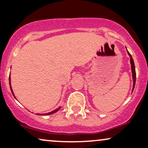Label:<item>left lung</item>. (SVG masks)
<instances>
[{
  "label": "left lung",
  "instance_id": "left-lung-1",
  "mask_svg": "<svg viewBox=\"0 0 148 148\" xmlns=\"http://www.w3.org/2000/svg\"><path fill=\"white\" fill-rule=\"evenodd\" d=\"M127 53H128L129 56H130V62H131V71H132V75H133V90H132V92L133 90H134L135 86V81H136V73H135V64H134V61H133V59L131 56V54L129 53L128 50L127 49Z\"/></svg>",
  "mask_w": 148,
  "mask_h": 148
}]
</instances>
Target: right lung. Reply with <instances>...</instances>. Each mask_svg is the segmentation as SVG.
<instances>
[{
	"label": "right lung",
	"instance_id": "obj_1",
	"mask_svg": "<svg viewBox=\"0 0 148 148\" xmlns=\"http://www.w3.org/2000/svg\"><path fill=\"white\" fill-rule=\"evenodd\" d=\"M9 85H10V88H11V92H12V94H13V96L15 97V95H14V93H13V90H12V88H11V77H10V75H9ZM60 109V108H57V109H55V110H54L53 111H52V112H48V113H45V114H43L44 115H49V114H53V113H55L56 112H57V111L59 110ZM40 115H42V114H40Z\"/></svg>",
	"mask_w": 148,
	"mask_h": 148
}]
</instances>
